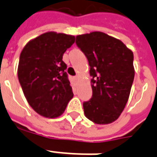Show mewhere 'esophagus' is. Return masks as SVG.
I'll return each mask as SVG.
<instances>
[{
  "instance_id": "34e87169",
  "label": "esophagus",
  "mask_w": 157,
  "mask_h": 157,
  "mask_svg": "<svg viewBox=\"0 0 157 157\" xmlns=\"http://www.w3.org/2000/svg\"><path fill=\"white\" fill-rule=\"evenodd\" d=\"M75 80H76V81H78V80H79L78 76H76V77H75Z\"/></svg>"
}]
</instances>
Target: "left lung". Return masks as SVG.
Listing matches in <instances>:
<instances>
[{"label":"left lung","instance_id":"left-lung-1","mask_svg":"<svg viewBox=\"0 0 157 157\" xmlns=\"http://www.w3.org/2000/svg\"><path fill=\"white\" fill-rule=\"evenodd\" d=\"M93 77V95L83 103L84 113L94 124L114 122L123 112L134 78V54L121 40L102 32L76 36Z\"/></svg>","mask_w":157,"mask_h":157}]
</instances>
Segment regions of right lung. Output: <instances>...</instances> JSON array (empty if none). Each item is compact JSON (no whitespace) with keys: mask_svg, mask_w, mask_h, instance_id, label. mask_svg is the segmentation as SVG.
I'll return each instance as SVG.
<instances>
[{"mask_svg":"<svg viewBox=\"0 0 157 157\" xmlns=\"http://www.w3.org/2000/svg\"><path fill=\"white\" fill-rule=\"evenodd\" d=\"M74 42V36L48 32L28 41L21 52L18 81L28 103L42 117H60L73 97L63 56Z\"/></svg>","mask_w":157,"mask_h":157,"instance_id":"add662e5","label":"right lung"}]
</instances>
